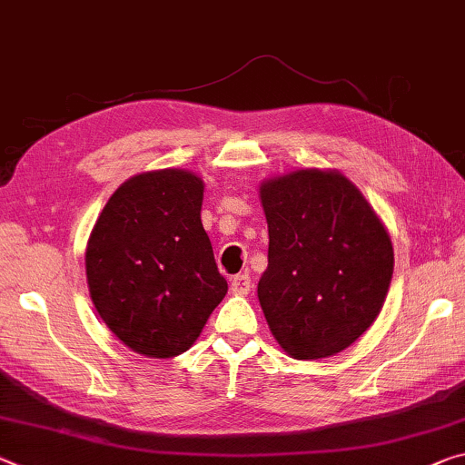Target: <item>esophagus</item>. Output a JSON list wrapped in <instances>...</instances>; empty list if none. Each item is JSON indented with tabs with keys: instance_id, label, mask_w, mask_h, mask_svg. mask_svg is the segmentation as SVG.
Returning a JSON list of instances; mask_svg holds the SVG:
<instances>
[{
	"instance_id": "esophagus-1",
	"label": "esophagus",
	"mask_w": 465,
	"mask_h": 465,
	"mask_svg": "<svg viewBox=\"0 0 465 465\" xmlns=\"http://www.w3.org/2000/svg\"><path fill=\"white\" fill-rule=\"evenodd\" d=\"M230 285H232V292L238 293V296H246V293L250 292V287H252V283H250L248 272H242V275L232 277Z\"/></svg>"
}]
</instances>
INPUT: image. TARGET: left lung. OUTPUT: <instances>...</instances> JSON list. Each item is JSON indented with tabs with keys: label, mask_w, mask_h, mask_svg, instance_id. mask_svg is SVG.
<instances>
[{
	"label": "left lung",
	"mask_w": 465,
	"mask_h": 465,
	"mask_svg": "<svg viewBox=\"0 0 465 465\" xmlns=\"http://www.w3.org/2000/svg\"><path fill=\"white\" fill-rule=\"evenodd\" d=\"M269 264L259 302L287 356H335L385 304L393 244L356 183L337 169H293L262 180Z\"/></svg>",
	"instance_id": "1"
}]
</instances>
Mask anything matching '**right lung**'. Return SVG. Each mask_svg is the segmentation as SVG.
Returning <instances> with one entry per match:
<instances>
[{"mask_svg": "<svg viewBox=\"0 0 465 465\" xmlns=\"http://www.w3.org/2000/svg\"><path fill=\"white\" fill-rule=\"evenodd\" d=\"M203 193V178L188 169L132 175L88 235L93 304L109 331L146 358L193 348L227 293L201 221Z\"/></svg>", "mask_w": 465, "mask_h": 465, "instance_id": "obj_1", "label": "right lung"}]
</instances>
